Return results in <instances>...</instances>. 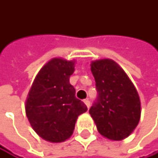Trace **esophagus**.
Segmentation results:
<instances>
[{
	"instance_id": "34e87169",
	"label": "esophagus",
	"mask_w": 158,
	"mask_h": 158,
	"mask_svg": "<svg viewBox=\"0 0 158 158\" xmlns=\"http://www.w3.org/2000/svg\"><path fill=\"white\" fill-rule=\"evenodd\" d=\"M83 102L85 103V105L87 106V108H89V107H90V101H89V99H84V100H83Z\"/></svg>"
}]
</instances>
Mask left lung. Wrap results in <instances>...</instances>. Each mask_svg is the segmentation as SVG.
<instances>
[{"mask_svg": "<svg viewBox=\"0 0 158 158\" xmlns=\"http://www.w3.org/2000/svg\"><path fill=\"white\" fill-rule=\"evenodd\" d=\"M90 65L98 97L89 113L101 135L122 140L134 132L140 120L141 104L136 88L113 60H97Z\"/></svg>", "mask_w": 158, "mask_h": 158, "instance_id": "8db88e82", "label": "left lung"}]
</instances>
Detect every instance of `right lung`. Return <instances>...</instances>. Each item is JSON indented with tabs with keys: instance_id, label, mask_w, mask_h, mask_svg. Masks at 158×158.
<instances>
[{
	"instance_id": "right-lung-1",
	"label": "right lung",
	"mask_w": 158,
	"mask_h": 158,
	"mask_svg": "<svg viewBox=\"0 0 158 158\" xmlns=\"http://www.w3.org/2000/svg\"><path fill=\"white\" fill-rule=\"evenodd\" d=\"M75 63L76 60L51 59L37 74L25 100L30 125L41 138L52 143L70 138L77 117L87 111L69 82Z\"/></svg>"
}]
</instances>
